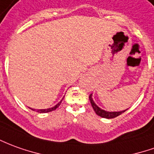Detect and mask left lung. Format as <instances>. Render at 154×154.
I'll return each instance as SVG.
<instances>
[{
    "instance_id": "8db88e82",
    "label": "left lung",
    "mask_w": 154,
    "mask_h": 154,
    "mask_svg": "<svg viewBox=\"0 0 154 154\" xmlns=\"http://www.w3.org/2000/svg\"><path fill=\"white\" fill-rule=\"evenodd\" d=\"M91 94L89 96V99H90V101H91V106H92V107L94 109V111L95 112L100 116H101V117H103V118H107V119H111V118H115L116 116H118L122 115L123 112L127 111V110H125V111H112V112H110V111H104V110H101L100 108L98 107L95 103L94 102V100L92 99V96H91Z\"/></svg>"
}]
</instances>
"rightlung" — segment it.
Returning a JSON list of instances; mask_svg holds the SVG:
<instances>
[{"instance_id": "add662e5", "label": "right lung", "mask_w": 154, "mask_h": 154, "mask_svg": "<svg viewBox=\"0 0 154 154\" xmlns=\"http://www.w3.org/2000/svg\"><path fill=\"white\" fill-rule=\"evenodd\" d=\"M63 97H64V96H63ZM62 100H61V101H59V103L57 104L55 106H54V107L48 108V109H43V110H38V112H40V113H47V112H50V111H54V110H56V109H57V108L59 107V106H60V104H61V102H62ZM30 109L31 110H32V111H34V109H32V108H30Z\"/></svg>"}]
</instances>
